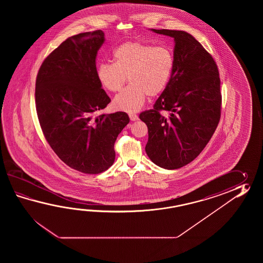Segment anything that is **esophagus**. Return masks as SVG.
I'll return each mask as SVG.
<instances>
[{
	"mask_svg": "<svg viewBox=\"0 0 263 263\" xmlns=\"http://www.w3.org/2000/svg\"><path fill=\"white\" fill-rule=\"evenodd\" d=\"M129 119L132 120V121H136V120H138V116L137 115H135V114H133V112H130L129 114Z\"/></svg>",
	"mask_w": 263,
	"mask_h": 263,
	"instance_id": "esophagus-1",
	"label": "esophagus"
}]
</instances>
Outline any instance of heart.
Returning <instances> with one entry per match:
<instances>
[{"label":"heart","instance_id":"heart-1","mask_svg":"<svg viewBox=\"0 0 263 263\" xmlns=\"http://www.w3.org/2000/svg\"><path fill=\"white\" fill-rule=\"evenodd\" d=\"M114 63H102L97 75L102 86L111 92L130 84L115 97L117 110L139 111L147 96L155 97L166 88L173 74L175 57L167 46H153L140 41L119 45L112 51Z\"/></svg>","mask_w":263,"mask_h":263}]
</instances>
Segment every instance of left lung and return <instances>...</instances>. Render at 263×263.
Instances as JSON below:
<instances>
[{
	"label": "left lung",
	"instance_id": "1",
	"mask_svg": "<svg viewBox=\"0 0 263 263\" xmlns=\"http://www.w3.org/2000/svg\"><path fill=\"white\" fill-rule=\"evenodd\" d=\"M173 37L175 67L154 108L139 118L148 129L145 152L160 167H182L200 154L220 120L222 96L216 63L192 34L151 29ZM161 109L171 112L167 118Z\"/></svg>",
	"mask_w": 263,
	"mask_h": 263
}]
</instances>
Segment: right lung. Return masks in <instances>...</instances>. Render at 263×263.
<instances>
[{
    "instance_id": "1",
    "label": "right lung",
    "mask_w": 263,
    "mask_h": 263,
    "mask_svg": "<svg viewBox=\"0 0 263 263\" xmlns=\"http://www.w3.org/2000/svg\"><path fill=\"white\" fill-rule=\"evenodd\" d=\"M104 41L101 30L68 37L45 59L35 82L45 138L63 162L85 174L101 173L112 165L115 142L129 122L124 112L92 117L111 101L96 67Z\"/></svg>"
}]
</instances>
